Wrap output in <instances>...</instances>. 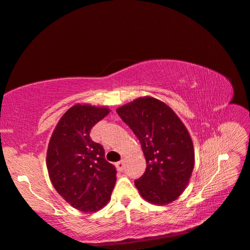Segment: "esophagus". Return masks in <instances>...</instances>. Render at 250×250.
I'll use <instances>...</instances> for the list:
<instances>
[{
  "label": "esophagus",
  "instance_id": "esophagus-1",
  "mask_svg": "<svg viewBox=\"0 0 250 250\" xmlns=\"http://www.w3.org/2000/svg\"><path fill=\"white\" fill-rule=\"evenodd\" d=\"M125 161L123 159V160H120L117 165H116V167H117V169L119 170V172H123V170L125 169Z\"/></svg>",
  "mask_w": 250,
  "mask_h": 250
}]
</instances>
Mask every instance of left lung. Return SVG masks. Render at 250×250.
Listing matches in <instances>:
<instances>
[{
	"mask_svg": "<svg viewBox=\"0 0 250 250\" xmlns=\"http://www.w3.org/2000/svg\"><path fill=\"white\" fill-rule=\"evenodd\" d=\"M116 112L139 139L146 160L145 174L135 180L140 196L156 205L172 203L187 188L195 166L187 126L167 104L152 96L134 99Z\"/></svg>",
	"mask_w": 250,
	"mask_h": 250,
	"instance_id": "1",
	"label": "left lung"
}]
</instances>
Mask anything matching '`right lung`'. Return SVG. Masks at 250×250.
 <instances>
[{
    "label": "right lung",
    "instance_id": "1",
    "mask_svg": "<svg viewBox=\"0 0 250 250\" xmlns=\"http://www.w3.org/2000/svg\"><path fill=\"white\" fill-rule=\"evenodd\" d=\"M110 113L106 106L76 104L63 114L50 138L46 165L55 190L74 208L95 212L108 204L116 169L90 131Z\"/></svg>",
    "mask_w": 250,
    "mask_h": 250
}]
</instances>
